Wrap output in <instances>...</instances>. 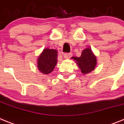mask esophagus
Listing matches in <instances>:
<instances>
[{
  "mask_svg": "<svg viewBox=\"0 0 124 124\" xmlns=\"http://www.w3.org/2000/svg\"><path fill=\"white\" fill-rule=\"evenodd\" d=\"M72 56L71 53H66L64 54V58L66 59H69Z\"/></svg>",
  "mask_w": 124,
  "mask_h": 124,
  "instance_id": "obj_1",
  "label": "esophagus"
}]
</instances>
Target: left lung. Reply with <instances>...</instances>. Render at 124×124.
<instances>
[{"label":"left lung","mask_w":124,"mask_h":124,"mask_svg":"<svg viewBox=\"0 0 124 124\" xmlns=\"http://www.w3.org/2000/svg\"><path fill=\"white\" fill-rule=\"evenodd\" d=\"M72 58L77 61L79 67L81 70L82 73L84 74L90 73L94 70L97 63L96 56L89 48H86L83 50L81 55L79 58L73 57Z\"/></svg>","instance_id":"obj_1"}]
</instances>
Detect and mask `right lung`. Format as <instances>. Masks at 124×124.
Here are the masks:
<instances>
[{"label":"right lung","mask_w":124,"mask_h":124,"mask_svg":"<svg viewBox=\"0 0 124 124\" xmlns=\"http://www.w3.org/2000/svg\"><path fill=\"white\" fill-rule=\"evenodd\" d=\"M57 53L53 49H45L38 59V68L43 74H48L53 71L57 63Z\"/></svg>","instance_id":"add662e5"}]
</instances>
